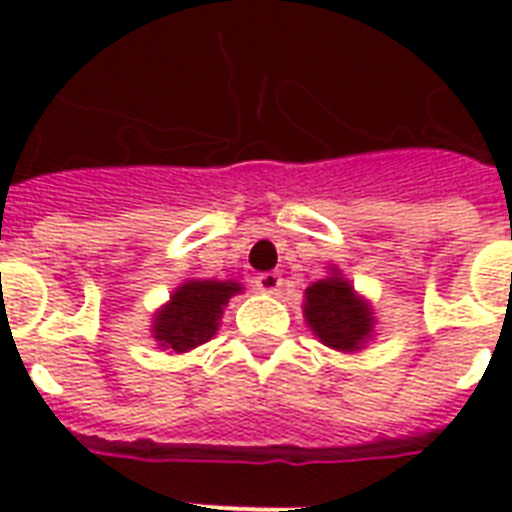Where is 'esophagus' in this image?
<instances>
[{
    "instance_id": "1",
    "label": "esophagus",
    "mask_w": 512,
    "mask_h": 512,
    "mask_svg": "<svg viewBox=\"0 0 512 512\" xmlns=\"http://www.w3.org/2000/svg\"><path fill=\"white\" fill-rule=\"evenodd\" d=\"M281 284H284V279H281V273L276 271H265L255 276V287L260 289V292H265V295H276L281 289Z\"/></svg>"
}]
</instances>
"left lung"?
<instances>
[{"label":"left lung","mask_w":512,"mask_h":512,"mask_svg":"<svg viewBox=\"0 0 512 512\" xmlns=\"http://www.w3.org/2000/svg\"><path fill=\"white\" fill-rule=\"evenodd\" d=\"M303 313L313 335L327 348L353 353L364 348V342L372 337V308L353 292L350 281L342 279V273L337 271L305 289Z\"/></svg>","instance_id":"obj_1"}]
</instances>
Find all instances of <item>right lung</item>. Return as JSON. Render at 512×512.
Segmentation results:
<instances>
[{
  "label": "right lung",
  "instance_id": "obj_1",
  "mask_svg": "<svg viewBox=\"0 0 512 512\" xmlns=\"http://www.w3.org/2000/svg\"><path fill=\"white\" fill-rule=\"evenodd\" d=\"M236 292H241V284L236 281H185L172 292L170 303L156 311L151 329L154 340L175 353L204 345L215 337L223 308Z\"/></svg>",
  "mask_w": 512,
  "mask_h": 512
}]
</instances>
